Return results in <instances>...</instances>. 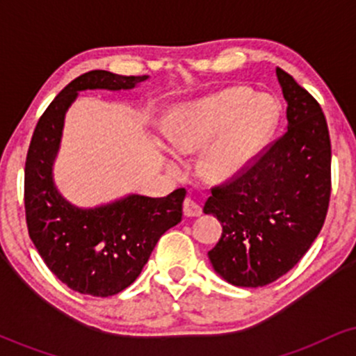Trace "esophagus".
<instances>
[{"label": "esophagus", "mask_w": 356, "mask_h": 356, "mask_svg": "<svg viewBox=\"0 0 356 356\" xmlns=\"http://www.w3.org/2000/svg\"><path fill=\"white\" fill-rule=\"evenodd\" d=\"M184 214H186L187 218H197V216L202 214V209L194 199L187 197L186 201H184Z\"/></svg>", "instance_id": "obj_1"}]
</instances>
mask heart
I'll return each instance as SVG.
<instances>
[{
    "instance_id": "b5f03b06",
    "label": "heart",
    "mask_w": 356,
    "mask_h": 356,
    "mask_svg": "<svg viewBox=\"0 0 356 356\" xmlns=\"http://www.w3.org/2000/svg\"><path fill=\"white\" fill-rule=\"evenodd\" d=\"M276 118L271 99L232 87L172 110L164 122V136L179 155L201 150L199 172L219 184L238 177L251 164L271 137ZM169 165L177 167L175 162Z\"/></svg>"
}]
</instances>
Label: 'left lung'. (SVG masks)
Instances as JSON below:
<instances>
[{
	"instance_id": "1",
	"label": "left lung",
	"mask_w": 356,
	"mask_h": 356,
	"mask_svg": "<svg viewBox=\"0 0 356 356\" xmlns=\"http://www.w3.org/2000/svg\"><path fill=\"white\" fill-rule=\"evenodd\" d=\"M288 130L238 177L212 187L204 212L222 226L207 252L227 283L259 288L296 266L320 234L332 192V144L316 100L276 68Z\"/></svg>"
}]
</instances>
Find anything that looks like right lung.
I'll use <instances>...</instances> for the list:
<instances>
[{
	"instance_id": "right-lung-1",
	"label": "right lung",
	"mask_w": 356,
	"mask_h": 356,
	"mask_svg": "<svg viewBox=\"0 0 356 356\" xmlns=\"http://www.w3.org/2000/svg\"><path fill=\"white\" fill-rule=\"evenodd\" d=\"M149 75L105 70L83 73L67 85L40 117L24 165V211L30 238L61 283L81 295L107 298L140 275L155 244L182 219L186 189L167 197L130 194L99 207L73 206L53 181L65 113L81 90H130Z\"/></svg>"
}]
</instances>
